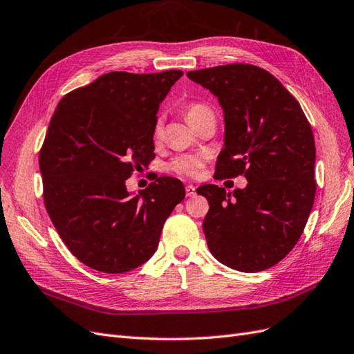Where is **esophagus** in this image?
Here are the masks:
<instances>
[{
    "instance_id": "1",
    "label": "esophagus",
    "mask_w": 354,
    "mask_h": 354,
    "mask_svg": "<svg viewBox=\"0 0 354 354\" xmlns=\"http://www.w3.org/2000/svg\"><path fill=\"white\" fill-rule=\"evenodd\" d=\"M185 192H187L188 197H194V196H196V187H194V185H187L185 187Z\"/></svg>"
}]
</instances>
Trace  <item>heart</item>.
Returning <instances> with one entry per match:
<instances>
[{
	"label": "heart",
	"instance_id": "b5f03b06",
	"mask_svg": "<svg viewBox=\"0 0 354 354\" xmlns=\"http://www.w3.org/2000/svg\"><path fill=\"white\" fill-rule=\"evenodd\" d=\"M210 107L206 104H201V102H191L185 107V116L188 122L192 124L194 122H197L200 118L212 115ZM163 133V124L158 120L154 127V140H158ZM167 169L170 172H174L179 176H185V178H196L200 175L201 169H203V158L197 154H182L176 156L175 158L170 160L167 165Z\"/></svg>",
	"mask_w": 354,
	"mask_h": 354
}]
</instances>
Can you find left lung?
<instances>
[{"label": "left lung", "instance_id": "8db88e82", "mask_svg": "<svg viewBox=\"0 0 354 354\" xmlns=\"http://www.w3.org/2000/svg\"><path fill=\"white\" fill-rule=\"evenodd\" d=\"M187 76L210 89L223 109L225 147L214 175L248 180L234 197L218 185L197 188L210 206L203 222L210 253L239 272L269 269L297 244L313 207L310 123L299 101L261 67L232 63Z\"/></svg>", "mask_w": 354, "mask_h": 354}]
</instances>
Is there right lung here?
Masks as SVG:
<instances>
[{
  "instance_id": "right-lung-1",
  "label": "right lung",
  "mask_w": 354,
  "mask_h": 354,
  "mask_svg": "<svg viewBox=\"0 0 354 354\" xmlns=\"http://www.w3.org/2000/svg\"><path fill=\"white\" fill-rule=\"evenodd\" d=\"M182 71L110 72L66 94L39 151L44 203L71 253L104 273L141 266L185 188L160 176L138 196L124 180L154 158L160 102Z\"/></svg>"
}]
</instances>
